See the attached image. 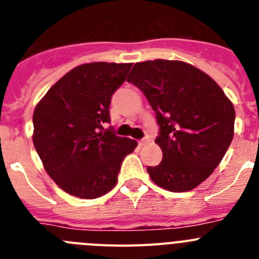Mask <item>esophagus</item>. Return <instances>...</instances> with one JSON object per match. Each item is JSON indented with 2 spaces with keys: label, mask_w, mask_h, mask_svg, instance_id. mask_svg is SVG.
Masks as SVG:
<instances>
[{
  "label": "esophagus",
  "mask_w": 259,
  "mask_h": 259,
  "mask_svg": "<svg viewBox=\"0 0 259 259\" xmlns=\"http://www.w3.org/2000/svg\"><path fill=\"white\" fill-rule=\"evenodd\" d=\"M150 141V139H149V137H145V139H142V140H140L139 141V145H146V144H148V142Z\"/></svg>",
  "instance_id": "esophagus-1"
}]
</instances>
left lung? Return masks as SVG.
Wrapping results in <instances>:
<instances>
[{
	"mask_svg": "<svg viewBox=\"0 0 259 259\" xmlns=\"http://www.w3.org/2000/svg\"><path fill=\"white\" fill-rule=\"evenodd\" d=\"M127 82L139 87L160 127L159 165L148 167L154 184L185 193L205 181L234 137L235 109L208 74L180 60L136 63Z\"/></svg>",
	"mask_w": 259,
	"mask_h": 259,
	"instance_id": "8db88e82",
	"label": "left lung"
}]
</instances>
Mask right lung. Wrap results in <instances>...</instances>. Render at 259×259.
<instances>
[{"label":"right lung","instance_id":"obj_1","mask_svg":"<svg viewBox=\"0 0 259 259\" xmlns=\"http://www.w3.org/2000/svg\"><path fill=\"white\" fill-rule=\"evenodd\" d=\"M132 64L75 66L47 91L33 113V144L47 175L65 193L82 199L105 195L118 181L135 140L104 130L111 95Z\"/></svg>","mask_w":259,"mask_h":259}]
</instances>
